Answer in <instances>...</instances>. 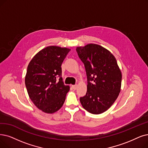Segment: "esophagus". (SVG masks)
<instances>
[{
	"label": "esophagus",
	"instance_id": "obj_1",
	"mask_svg": "<svg viewBox=\"0 0 148 148\" xmlns=\"http://www.w3.org/2000/svg\"><path fill=\"white\" fill-rule=\"evenodd\" d=\"M72 87L73 88V90H76L77 88V85H72Z\"/></svg>",
	"mask_w": 148,
	"mask_h": 148
}]
</instances>
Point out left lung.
I'll use <instances>...</instances> for the list:
<instances>
[{"mask_svg": "<svg viewBox=\"0 0 148 148\" xmlns=\"http://www.w3.org/2000/svg\"><path fill=\"white\" fill-rule=\"evenodd\" d=\"M84 63L87 78L86 95L80 98L84 109L100 114L114 103L121 90L122 75L115 56L103 47L88 44L76 49Z\"/></svg>", "mask_w": 148, "mask_h": 148, "instance_id": "1", "label": "left lung"}]
</instances>
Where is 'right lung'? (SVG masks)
<instances>
[{"label":"right lung","instance_id":"right-lung-1","mask_svg":"<svg viewBox=\"0 0 148 148\" xmlns=\"http://www.w3.org/2000/svg\"><path fill=\"white\" fill-rule=\"evenodd\" d=\"M70 49L49 46L34 55L27 67L25 83L29 98L36 107L53 114L62 106L69 86L62 81L61 65Z\"/></svg>","mask_w":148,"mask_h":148}]
</instances>
